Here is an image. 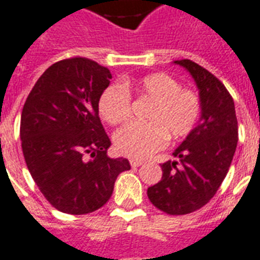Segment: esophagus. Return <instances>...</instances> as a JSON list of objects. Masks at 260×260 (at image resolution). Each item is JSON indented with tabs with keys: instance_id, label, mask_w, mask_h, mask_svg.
<instances>
[{
	"instance_id": "esophagus-1",
	"label": "esophagus",
	"mask_w": 260,
	"mask_h": 260,
	"mask_svg": "<svg viewBox=\"0 0 260 260\" xmlns=\"http://www.w3.org/2000/svg\"><path fill=\"white\" fill-rule=\"evenodd\" d=\"M129 164H131V166H132V168H139V166L143 165L144 162L143 161H138V159H131Z\"/></svg>"
}]
</instances>
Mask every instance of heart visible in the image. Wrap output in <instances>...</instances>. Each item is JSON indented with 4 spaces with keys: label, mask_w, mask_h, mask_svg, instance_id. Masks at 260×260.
I'll use <instances>...</instances> for the list:
<instances>
[{
    "label": "heart",
    "mask_w": 260,
    "mask_h": 260,
    "mask_svg": "<svg viewBox=\"0 0 260 260\" xmlns=\"http://www.w3.org/2000/svg\"><path fill=\"white\" fill-rule=\"evenodd\" d=\"M129 88L152 101L144 121L131 122L114 135V147L121 155L143 159L161 150L168 140L187 136L201 113L199 98L166 73H152L134 82L113 83L102 91L98 109L109 124H121L129 117Z\"/></svg>",
    "instance_id": "1"
}]
</instances>
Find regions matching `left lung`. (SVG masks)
I'll use <instances>...</instances> for the list:
<instances>
[{
    "label": "left lung",
    "mask_w": 260,
    "mask_h": 260,
    "mask_svg": "<svg viewBox=\"0 0 260 260\" xmlns=\"http://www.w3.org/2000/svg\"><path fill=\"white\" fill-rule=\"evenodd\" d=\"M172 64L180 65L193 79L201 116L173 151L177 159L161 165V181L148 187L147 196L164 213L183 215L203 207L215 195L231 168L239 128L235 102L213 73L191 59Z\"/></svg>",
    "instance_id": "left-lung-1"
}]
</instances>
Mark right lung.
Returning a JSON list of instances; mask_svg holds the SVG:
<instances>
[{
    "mask_svg": "<svg viewBox=\"0 0 260 260\" xmlns=\"http://www.w3.org/2000/svg\"><path fill=\"white\" fill-rule=\"evenodd\" d=\"M112 72L95 61L55 62L29 92L21 112L20 139L34 181L53 207L82 215L110 199L125 158H110V139L99 120L98 101Z\"/></svg>",
    "mask_w": 260,
    "mask_h": 260,
    "instance_id": "1",
    "label": "right lung"
}]
</instances>
